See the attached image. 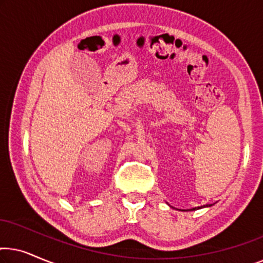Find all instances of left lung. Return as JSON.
Listing matches in <instances>:
<instances>
[{
	"instance_id": "left-lung-1",
	"label": "left lung",
	"mask_w": 263,
	"mask_h": 263,
	"mask_svg": "<svg viewBox=\"0 0 263 263\" xmlns=\"http://www.w3.org/2000/svg\"><path fill=\"white\" fill-rule=\"evenodd\" d=\"M168 206H170V204H168ZM171 207V206H170ZM203 207H211V204L210 206H201V207H195V208H192V210H186V211H196V210H201V208H203ZM179 211H183V210H179Z\"/></svg>"
}]
</instances>
